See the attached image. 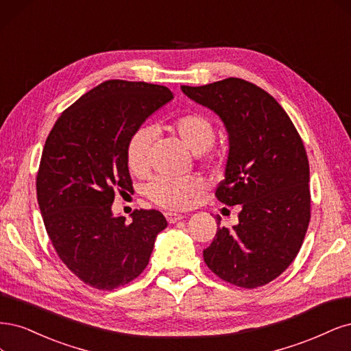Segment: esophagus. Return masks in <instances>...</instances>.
Instances as JSON below:
<instances>
[{"label":"esophagus","mask_w":351,"mask_h":351,"mask_svg":"<svg viewBox=\"0 0 351 351\" xmlns=\"http://www.w3.org/2000/svg\"><path fill=\"white\" fill-rule=\"evenodd\" d=\"M165 216H166L169 223H178L179 220H182L185 217V216H182V214H176V213H172V211H167Z\"/></svg>","instance_id":"esophagus-1"}]
</instances>
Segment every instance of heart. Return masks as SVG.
Masks as SVG:
<instances>
[{
    "mask_svg": "<svg viewBox=\"0 0 351 351\" xmlns=\"http://www.w3.org/2000/svg\"><path fill=\"white\" fill-rule=\"evenodd\" d=\"M171 131L194 154L204 153L214 141L213 123L207 117L201 114H188L176 118L171 123ZM153 135V130L144 125L135 131L130 138L127 147V165L134 175L141 176L149 171ZM204 189V180L198 176H188L182 179L156 178L147 185L145 195L159 207L169 210H185L194 204L202 195Z\"/></svg>",
    "mask_w": 351,
    "mask_h": 351,
    "instance_id": "b5f03b06",
    "label": "heart"
}]
</instances>
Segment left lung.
Returning a JSON list of instances; mask_svg holds the SVG:
<instances>
[{
    "instance_id": "left-lung-1",
    "label": "left lung",
    "mask_w": 351,
    "mask_h": 351,
    "mask_svg": "<svg viewBox=\"0 0 351 351\" xmlns=\"http://www.w3.org/2000/svg\"><path fill=\"white\" fill-rule=\"evenodd\" d=\"M180 88L223 121L229 156L216 197L242 207L230 230L217 219L204 261L234 286H264L296 258L311 220L309 162L300 135L273 96L242 78Z\"/></svg>"
}]
</instances>
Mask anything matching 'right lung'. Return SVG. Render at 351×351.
<instances>
[{
	"label": "right lung",
	"instance_id": "obj_1",
	"mask_svg": "<svg viewBox=\"0 0 351 351\" xmlns=\"http://www.w3.org/2000/svg\"><path fill=\"white\" fill-rule=\"evenodd\" d=\"M172 99L165 86L104 82L62 112L45 143L36 178L45 228L66 268L95 289L137 278L167 226L157 210H135L127 223L112 202L117 189H132V134Z\"/></svg>",
	"mask_w": 351,
	"mask_h": 351
}]
</instances>
